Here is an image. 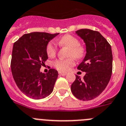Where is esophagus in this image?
Wrapping results in <instances>:
<instances>
[{
  "mask_svg": "<svg viewBox=\"0 0 126 126\" xmlns=\"http://www.w3.org/2000/svg\"><path fill=\"white\" fill-rule=\"evenodd\" d=\"M66 73H63V72H59V75H62V76H65L66 75Z\"/></svg>",
  "mask_w": 126,
  "mask_h": 126,
  "instance_id": "esophagus-1",
  "label": "esophagus"
}]
</instances>
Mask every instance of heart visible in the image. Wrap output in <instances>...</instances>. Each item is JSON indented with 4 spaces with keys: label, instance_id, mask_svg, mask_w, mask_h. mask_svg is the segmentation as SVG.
<instances>
[{
    "label": "heart",
    "instance_id": "b5f03b06",
    "mask_svg": "<svg viewBox=\"0 0 126 126\" xmlns=\"http://www.w3.org/2000/svg\"><path fill=\"white\" fill-rule=\"evenodd\" d=\"M59 44L62 46H65L69 48V56H73L76 59L81 58L84 55V49L80 47L79 40L70 35H66L61 39L57 40ZM47 53L49 56H53L56 52V46L54 42H50L47 46ZM75 64L74 58L66 60H58L53 63V66L62 72H66L70 68Z\"/></svg>",
    "mask_w": 126,
    "mask_h": 126
}]
</instances>
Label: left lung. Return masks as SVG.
Here are the masks:
<instances>
[{
	"mask_svg": "<svg viewBox=\"0 0 126 126\" xmlns=\"http://www.w3.org/2000/svg\"><path fill=\"white\" fill-rule=\"evenodd\" d=\"M75 33L86 45V55L77 67L86 75L83 79L76 75L71 91L79 99L89 101L99 96L110 81L113 60L111 48L99 32L81 29Z\"/></svg>",
	"mask_w": 126,
	"mask_h": 126,
	"instance_id": "obj_1",
	"label": "left lung"
}]
</instances>
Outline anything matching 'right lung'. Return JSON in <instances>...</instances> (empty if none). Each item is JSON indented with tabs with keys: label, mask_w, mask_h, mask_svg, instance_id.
<instances>
[{
	"label": "right lung",
	"mask_w": 126,
	"mask_h": 126,
	"mask_svg": "<svg viewBox=\"0 0 126 126\" xmlns=\"http://www.w3.org/2000/svg\"><path fill=\"white\" fill-rule=\"evenodd\" d=\"M58 34L32 32L23 35L13 45L12 74L19 90L29 98L43 99L53 91L58 71L51 68L44 74L40 69L48 58V43Z\"/></svg>",
	"instance_id": "right-lung-1"
}]
</instances>
